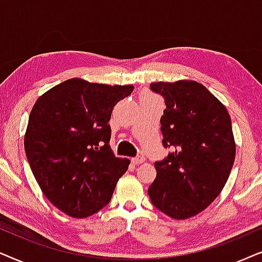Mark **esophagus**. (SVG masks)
<instances>
[{"instance_id": "34e87169", "label": "esophagus", "mask_w": 262, "mask_h": 262, "mask_svg": "<svg viewBox=\"0 0 262 262\" xmlns=\"http://www.w3.org/2000/svg\"><path fill=\"white\" fill-rule=\"evenodd\" d=\"M145 162V157L144 156H138V157H135V158H133L132 159V163L133 164H141V163H144Z\"/></svg>"}]
</instances>
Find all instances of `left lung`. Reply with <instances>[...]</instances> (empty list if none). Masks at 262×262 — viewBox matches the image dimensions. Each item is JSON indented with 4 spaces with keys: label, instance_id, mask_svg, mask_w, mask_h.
<instances>
[{
    "label": "left lung",
    "instance_id": "8db88e82",
    "mask_svg": "<svg viewBox=\"0 0 262 262\" xmlns=\"http://www.w3.org/2000/svg\"><path fill=\"white\" fill-rule=\"evenodd\" d=\"M165 100L160 118L163 146L171 147L156 162L148 187L152 204L173 219H187L210 206L221 194L236 156L231 118L206 87L193 80L152 82Z\"/></svg>",
    "mask_w": 262,
    "mask_h": 262
}]
</instances>
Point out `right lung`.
Returning a JSON list of instances; mask_svg holds the SVG:
<instances>
[{"label": "right lung", "mask_w": 262, "mask_h": 262, "mask_svg": "<svg viewBox=\"0 0 262 262\" xmlns=\"http://www.w3.org/2000/svg\"><path fill=\"white\" fill-rule=\"evenodd\" d=\"M133 90L74 78L34 103L24 140L27 160L43 194L67 215L86 218L102 210L127 171L130 160L115 157L107 122Z\"/></svg>", "instance_id": "add662e5"}]
</instances>
